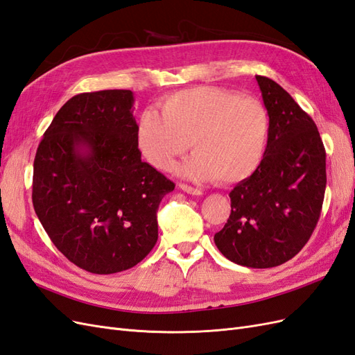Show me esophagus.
<instances>
[{
    "mask_svg": "<svg viewBox=\"0 0 355 355\" xmlns=\"http://www.w3.org/2000/svg\"><path fill=\"white\" fill-rule=\"evenodd\" d=\"M179 188L182 191H185L187 194H191V196H201L202 194L201 189L194 188V187H191V185H187V184H179Z\"/></svg>",
    "mask_w": 355,
    "mask_h": 355,
    "instance_id": "1",
    "label": "esophagus"
}]
</instances>
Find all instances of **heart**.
<instances>
[{
    "instance_id": "b5f03b06",
    "label": "heart",
    "mask_w": 355,
    "mask_h": 355,
    "mask_svg": "<svg viewBox=\"0 0 355 355\" xmlns=\"http://www.w3.org/2000/svg\"><path fill=\"white\" fill-rule=\"evenodd\" d=\"M159 111L148 108L136 127V144L149 164L170 170L196 148L179 171L196 180L235 184L259 167L270 136V114L254 98L211 85L164 96Z\"/></svg>"
}]
</instances>
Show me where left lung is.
I'll use <instances>...</instances> for the list:
<instances>
[{"label":"left lung","instance_id":"1","mask_svg":"<svg viewBox=\"0 0 355 355\" xmlns=\"http://www.w3.org/2000/svg\"><path fill=\"white\" fill-rule=\"evenodd\" d=\"M270 114L263 158L230 192L231 214L214 234L243 266L272 268L296 256L315 230L326 191V149L315 123L280 84L256 77Z\"/></svg>","mask_w":355,"mask_h":355}]
</instances>
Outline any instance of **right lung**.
<instances>
[{"label":"right lung","mask_w":355,"mask_h":355,"mask_svg":"<svg viewBox=\"0 0 355 355\" xmlns=\"http://www.w3.org/2000/svg\"><path fill=\"white\" fill-rule=\"evenodd\" d=\"M130 90L73 96L38 145L32 202L69 262L93 274L125 271L153 250L157 211L175 184L141 159Z\"/></svg>","instance_id":"1"}]
</instances>
